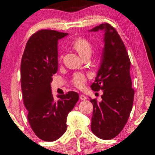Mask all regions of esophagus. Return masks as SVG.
I'll list each match as a JSON object with an SVG mask.
<instances>
[{"instance_id": "1", "label": "esophagus", "mask_w": 155, "mask_h": 155, "mask_svg": "<svg viewBox=\"0 0 155 155\" xmlns=\"http://www.w3.org/2000/svg\"><path fill=\"white\" fill-rule=\"evenodd\" d=\"M80 99L81 100V101H85V100H87V97H86L84 95L81 94L80 96Z\"/></svg>"}]
</instances>
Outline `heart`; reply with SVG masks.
<instances>
[{
  "label": "heart",
  "instance_id": "obj_1",
  "mask_svg": "<svg viewBox=\"0 0 155 155\" xmlns=\"http://www.w3.org/2000/svg\"><path fill=\"white\" fill-rule=\"evenodd\" d=\"M72 47L82 58L90 56L92 53L91 43L85 38L80 37L75 39L72 43ZM86 81H87V76L84 73L80 72L74 73L71 80L72 84L79 89L83 87Z\"/></svg>",
  "mask_w": 155,
  "mask_h": 155
}]
</instances>
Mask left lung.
<instances>
[{
  "instance_id": "left-lung-1",
  "label": "left lung",
  "mask_w": 155,
  "mask_h": 155,
  "mask_svg": "<svg viewBox=\"0 0 155 155\" xmlns=\"http://www.w3.org/2000/svg\"><path fill=\"white\" fill-rule=\"evenodd\" d=\"M103 30L104 49L101 65L93 91L103 90L102 101L91 99L94 106L91 131L100 139H112L120 133L127 123L132 109L134 91L130 77L131 62L124 43L117 31L104 23L91 29Z\"/></svg>"
}]
</instances>
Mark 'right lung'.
Returning a JSON list of instances; mask_svg holds the SVG:
<instances>
[{
  "instance_id": "1",
  "label": "right lung",
  "mask_w": 155,
  "mask_h": 155,
  "mask_svg": "<svg viewBox=\"0 0 155 155\" xmlns=\"http://www.w3.org/2000/svg\"><path fill=\"white\" fill-rule=\"evenodd\" d=\"M68 33L40 30L30 37L21 63V83L28 120L33 132L44 141H54L67 129L68 113L79 100L69 91L55 101L51 92L52 76L58 71V40Z\"/></svg>"
}]
</instances>
